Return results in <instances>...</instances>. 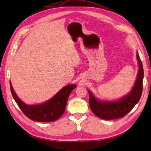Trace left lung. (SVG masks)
Returning <instances> with one entry per match:
<instances>
[{
	"mask_svg": "<svg viewBox=\"0 0 151 151\" xmlns=\"http://www.w3.org/2000/svg\"><path fill=\"white\" fill-rule=\"evenodd\" d=\"M137 59L139 70L137 78L132 90L129 94L115 101H103L96 99L90 91L88 90L89 96V107L95 115L104 120H113L122 118L132 110L139 102L143 90V68L139 54L137 53Z\"/></svg>",
	"mask_w": 151,
	"mask_h": 151,
	"instance_id": "left-lung-1",
	"label": "left lung"
}]
</instances>
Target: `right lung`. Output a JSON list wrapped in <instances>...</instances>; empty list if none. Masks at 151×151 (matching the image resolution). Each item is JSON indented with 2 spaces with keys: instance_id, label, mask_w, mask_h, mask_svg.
I'll list each match as a JSON object with an SVG mask.
<instances>
[{
  "instance_id": "right-lung-1",
  "label": "right lung",
  "mask_w": 151,
  "mask_h": 151,
  "mask_svg": "<svg viewBox=\"0 0 151 151\" xmlns=\"http://www.w3.org/2000/svg\"><path fill=\"white\" fill-rule=\"evenodd\" d=\"M9 85L13 98L19 108L30 119L38 122H52L58 119L65 110L67 102L70 92L76 87V84L67 85L44 103L28 105L24 103L15 94L11 82Z\"/></svg>"
}]
</instances>
